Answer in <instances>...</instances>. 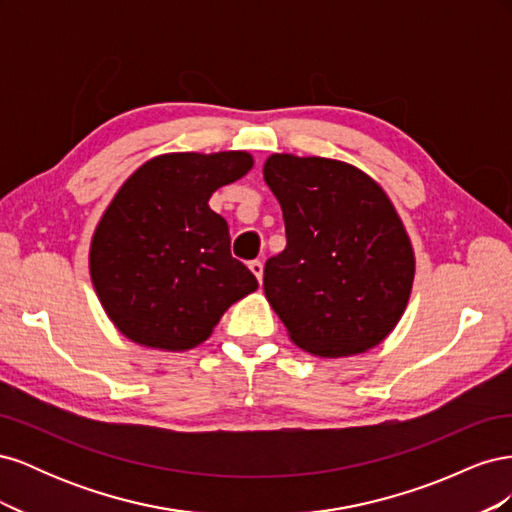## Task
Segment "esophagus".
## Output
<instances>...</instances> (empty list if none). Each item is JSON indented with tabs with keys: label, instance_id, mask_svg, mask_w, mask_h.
I'll list each match as a JSON object with an SVG mask.
<instances>
[{
	"label": "esophagus",
	"instance_id": "esophagus-1",
	"mask_svg": "<svg viewBox=\"0 0 512 512\" xmlns=\"http://www.w3.org/2000/svg\"><path fill=\"white\" fill-rule=\"evenodd\" d=\"M250 271L256 275L258 282H262V271H265V267H262L260 260H252V262H250Z\"/></svg>",
	"mask_w": 512,
	"mask_h": 512
}]
</instances>
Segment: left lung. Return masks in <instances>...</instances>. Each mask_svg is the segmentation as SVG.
I'll list each match as a JSON object with an SVG mask.
<instances>
[{
    "label": "left lung",
    "mask_w": 512,
    "mask_h": 512,
    "mask_svg": "<svg viewBox=\"0 0 512 512\" xmlns=\"http://www.w3.org/2000/svg\"><path fill=\"white\" fill-rule=\"evenodd\" d=\"M262 175L282 207L286 250L265 294L301 350L342 359L382 344L404 316L414 250L391 198L361 168L271 153Z\"/></svg>",
    "instance_id": "1"
}]
</instances>
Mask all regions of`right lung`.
<instances>
[{
  "mask_svg": "<svg viewBox=\"0 0 512 512\" xmlns=\"http://www.w3.org/2000/svg\"><path fill=\"white\" fill-rule=\"evenodd\" d=\"M252 153H162L138 166L106 207L89 245L104 312L130 342L185 352L211 337L226 309L258 288L230 256L228 224L209 207Z\"/></svg>",
  "mask_w": 512,
  "mask_h": 512,
  "instance_id": "obj_1",
  "label": "right lung"
}]
</instances>
